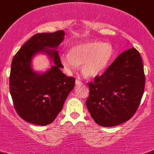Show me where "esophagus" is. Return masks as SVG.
Returning <instances> with one entry per match:
<instances>
[{
	"label": "esophagus",
	"mask_w": 154,
	"mask_h": 154,
	"mask_svg": "<svg viewBox=\"0 0 154 154\" xmlns=\"http://www.w3.org/2000/svg\"><path fill=\"white\" fill-rule=\"evenodd\" d=\"M75 83H76V85H77V86H81V85H83V83H82L81 80H78V79H77V80H76Z\"/></svg>",
	"instance_id": "1"
}]
</instances>
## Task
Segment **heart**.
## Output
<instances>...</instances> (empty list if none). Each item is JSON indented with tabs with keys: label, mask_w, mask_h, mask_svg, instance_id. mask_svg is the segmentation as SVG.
<instances>
[{
	"label": "heart",
	"mask_w": 154,
	"mask_h": 154,
	"mask_svg": "<svg viewBox=\"0 0 154 154\" xmlns=\"http://www.w3.org/2000/svg\"><path fill=\"white\" fill-rule=\"evenodd\" d=\"M113 54L114 50L110 44L92 41L73 46L68 54L61 55L60 62L68 71L75 70L77 66L82 65V74L92 78L107 69Z\"/></svg>",
	"instance_id": "1"
}]
</instances>
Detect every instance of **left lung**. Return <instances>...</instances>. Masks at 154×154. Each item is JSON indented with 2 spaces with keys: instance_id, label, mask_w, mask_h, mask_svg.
Segmentation results:
<instances>
[{
  "instance_id": "1",
  "label": "left lung",
  "mask_w": 154,
  "mask_h": 154,
  "mask_svg": "<svg viewBox=\"0 0 154 154\" xmlns=\"http://www.w3.org/2000/svg\"><path fill=\"white\" fill-rule=\"evenodd\" d=\"M141 55L131 48L119 55L104 74L88 83L86 107L92 118L104 127L126 122L136 112L144 91Z\"/></svg>"
}]
</instances>
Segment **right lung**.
I'll return each mask as SVG.
<instances>
[{"mask_svg": "<svg viewBox=\"0 0 154 154\" xmlns=\"http://www.w3.org/2000/svg\"><path fill=\"white\" fill-rule=\"evenodd\" d=\"M62 30L34 34L13 57L10 75V92L19 117L39 126L53 123L63 107L75 79L62 72L57 48L64 40ZM51 48V49H49ZM46 53L54 62L47 72L39 74L31 68L33 56Z\"/></svg>", "mask_w": 154, "mask_h": 154, "instance_id": "add662e5", "label": "right lung"}]
</instances>
